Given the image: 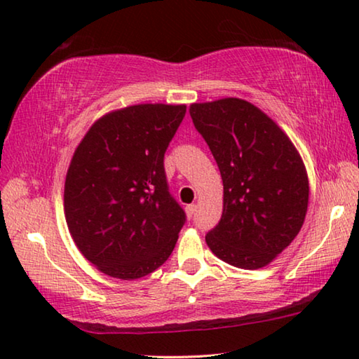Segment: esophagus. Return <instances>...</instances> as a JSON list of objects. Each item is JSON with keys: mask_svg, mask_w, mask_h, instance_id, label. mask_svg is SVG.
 <instances>
[{"mask_svg": "<svg viewBox=\"0 0 359 359\" xmlns=\"http://www.w3.org/2000/svg\"><path fill=\"white\" fill-rule=\"evenodd\" d=\"M194 212H196V204H190L185 208V214L188 218H191L194 215Z\"/></svg>", "mask_w": 359, "mask_h": 359, "instance_id": "1", "label": "esophagus"}]
</instances>
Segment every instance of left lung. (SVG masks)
Returning <instances> with one entry per match:
<instances>
[{
  "mask_svg": "<svg viewBox=\"0 0 359 359\" xmlns=\"http://www.w3.org/2000/svg\"><path fill=\"white\" fill-rule=\"evenodd\" d=\"M190 115L223 180V214L205 242L231 266L264 267L293 242L307 214L309 179L299 151L245 100L194 102Z\"/></svg>",
  "mask_w": 359,
  "mask_h": 359,
  "instance_id": "obj_1",
  "label": "left lung"
}]
</instances>
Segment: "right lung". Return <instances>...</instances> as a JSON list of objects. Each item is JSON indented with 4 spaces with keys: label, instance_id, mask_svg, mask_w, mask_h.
Instances as JSON below:
<instances>
[{
    "label": "right lung",
    "instance_id": "right-lung-1",
    "mask_svg": "<svg viewBox=\"0 0 359 359\" xmlns=\"http://www.w3.org/2000/svg\"><path fill=\"white\" fill-rule=\"evenodd\" d=\"M185 104H136L102 115L72 155L65 217L81 253L101 272L135 280L172 253L185 212L169 194L165 151Z\"/></svg>",
    "mask_w": 359,
    "mask_h": 359
}]
</instances>
